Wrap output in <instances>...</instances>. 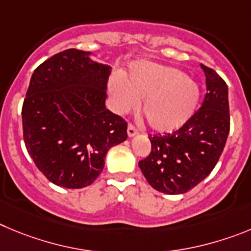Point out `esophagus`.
Here are the masks:
<instances>
[{
	"label": "esophagus",
	"instance_id": "34e87169",
	"mask_svg": "<svg viewBox=\"0 0 251 251\" xmlns=\"http://www.w3.org/2000/svg\"><path fill=\"white\" fill-rule=\"evenodd\" d=\"M135 135H137V128L134 127L132 125H128L127 127V136L128 137H134Z\"/></svg>",
	"mask_w": 251,
	"mask_h": 251
}]
</instances>
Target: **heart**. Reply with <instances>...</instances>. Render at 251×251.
Here are the masks:
<instances>
[{
  "label": "heart",
  "instance_id": "b5f03b06",
  "mask_svg": "<svg viewBox=\"0 0 251 251\" xmlns=\"http://www.w3.org/2000/svg\"><path fill=\"white\" fill-rule=\"evenodd\" d=\"M115 109L124 114L140 101L148 125L160 134L173 132L189 121L200 101V87L180 70L151 62H136L123 78L109 85Z\"/></svg>",
  "mask_w": 251,
  "mask_h": 251
}]
</instances>
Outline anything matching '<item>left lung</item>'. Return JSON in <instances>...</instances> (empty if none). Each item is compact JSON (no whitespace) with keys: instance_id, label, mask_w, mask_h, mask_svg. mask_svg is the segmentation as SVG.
Segmentation results:
<instances>
[{"instance_id":"8db88e82","label":"left lung","mask_w":251,"mask_h":251,"mask_svg":"<svg viewBox=\"0 0 251 251\" xmlns=\"http://www.w3.org/2000/svg\"><path fill=\"white\" fill-rule=\"evenodd\" d=\"M206 77L201 107L174 134L150 135L151 152L139 162L149 184L176 195L191 190L215 168L230 130L229 96L225 81L200 65Z\"/></svg>"}]
</instances>
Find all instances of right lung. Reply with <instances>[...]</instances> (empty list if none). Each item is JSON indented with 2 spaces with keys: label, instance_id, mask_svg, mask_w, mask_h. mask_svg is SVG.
Instances as JSON below:
<instances>
[{
  "label": "right lung",
  "instance_id": "1",
  "mask_svg": "<svg viewBox=\"0 0 251 251\" xmlns=\"http://www.w3.org/2000/svg\"><path fill=\"white\" fill-rule=\"evenodd\" d=\"M110 74L92 52L76 49L52 56L32 74L22 106L25 144L55 185H91L107 151L127 139V124L105 106Z\"/></svg>",
  "mask_w": 251,
  "mask_h": 251
}]
</instances>
